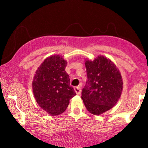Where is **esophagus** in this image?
<instances>
[{
	"label": "esophagus",
	"mask_w": 148,
	"mask_h": 148,
	"mask_svg": "<svg viewBox=\"0 0 148 148\" xmlns=\"http://www.w3.org/2000/svg\"><path fill=\"white\" fill-rule=\"evenodd\" d=\"M74 90H75V92L77 94V95H80L81 92V88L79 86H76L74 88Z\"/></svg>",
	"instance_id": "esophagus-1"
}]
</instances>
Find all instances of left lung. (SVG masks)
<instances>
[{
	"label": "left lung",
	"mask_w": 148,
	"mask_h": 148,
	"mask_svg": "<svg viewBox=\"0 0 148 148\" xmlns=\"http://www.w3.org/2000/svg\"><path fill=\"white\" fill-rule=\"evenodd\" d=\"M84 64L88 80L81 98L90 113L102 114L112 108L120 98L123 84L121 73L111 60L101 55L93 61L86 59Z\"/></svg>",
	"instance_id": "obj_1"
}]
</instances>
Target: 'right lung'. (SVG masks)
<instances>
[{"label": "right lung", "instance_id": "1", "mask_svg": "<svg viewBox=\"0 0 148 148\" xmlns=\"http://www.w3.org/2000/svg\"><path fill=\"white\" fill-rule=\"evenodd\" d=\"M67 63L60 55L51 56L44 60L34 75V97L40 108L51 116L64 112L69 100L76 95L65 70Z\"/></svg>", "mask_w": 148, "mask_h": 148}]
</instances>
